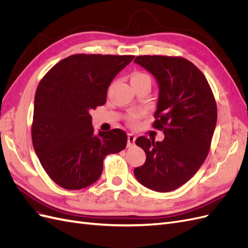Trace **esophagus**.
<instances>
[{
    "label": "esophagus",
    "mask_w": 248,
    "mask_h": 248,
    "mask_svg": "<svg viewBox=\"0 0 248 248\" xmlns=\"http://www.w3.org/2000/svg\"><path fill=\"white\" fill-rule=\"evenodd\" d=\"M136 136H133L132 133H128V142H127V145H128V147H131L133 146L134 141H136Z\"/></svg>",
    "instance_id": "1"
}]
</instances>
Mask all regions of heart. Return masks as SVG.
Instances as JSON below:
<instances>
[{
  "label": "heart",
  "instance_id": "b5f03b06",
  "mask_svg": "<svg viewBox=\"0 0 248 248\" xmlns=\"http://www.w3.org/2000/svg\"><path fill=\"white\" fill-rule=\"evenodd\" d=\"M145 80H150L151 81V78L148 76V74L144 73V72H140V71H134L130 74V82L131 85L134 84H138V82H141V81H145ZM127 120H128V122L130 124H136L139 120V115L138 114H129L128 117H127Z\"/></svg>",
  "mask_w": 248,
  "mask_h": 248
}]
</instances>
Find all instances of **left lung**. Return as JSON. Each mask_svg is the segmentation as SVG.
Returning a JSON list of instances; mask_svg holds the SVG:
<instances>
[{
	"instance_id": "obj_1",
	"label": "left lung",
	"mask_w": 248,
	"mask_h": 248,
	"mask_svg": "<svg viewBox=\"0 0 248 248\" xmlns=\"http://www.w3.org/2000/svg\"><path fill=\"white\" fill-rule=\"evenodd\" d=\"M134 63L158 84L153 126L164 133L162 141L136 140L146 161L134 169V176L154 191L175 190L196 174L209 153L217 121L215 98L204 74L184 58L139 56Z\"/></svg>"
}]
</instances>
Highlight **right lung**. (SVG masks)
<instances>
[{"label": "right lung", "instance_id": "obj_1", "mask_svg": "<svg viewBox=\"0 0 248 248\" xmlns=\"http://www.w3.org/2000/svg\"><path fill=\"white\" fill-rule=\"evenodd\" d=\"M134 56L72 55L39 82L32 124L34 150L49 178L65 189L99 179L104 157L127 145L121 129L94 133L90 111L103 106L108 89Z\"/></svg>", "mask_w": 248, "mask_h": 248}]
</instances>
